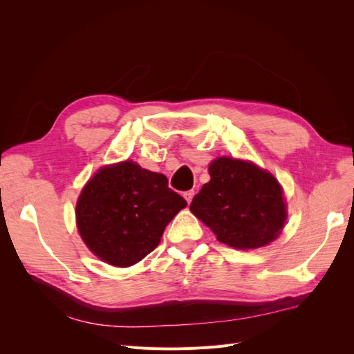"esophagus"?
I'll return each mask as SVG.
<instances>
[{
    "instance_id": "34e87169",
    "label": "esophagus",
    "mask_w": 354,
    "mask_h": 354,
    "mask_svg": "<svg viewBox=\"0 0 354 354\" xmlns=\"http://www.w3.org/2000/svg\"><path fill=\"white\" fill-rule=\"evenodd\" d=\"M185 199L187 201V203H190L192 202V199H194V196H195V190H187V192H185Z\"/></svg>"
}]
</instances>
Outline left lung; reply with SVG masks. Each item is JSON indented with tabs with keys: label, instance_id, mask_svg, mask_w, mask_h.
Instances as JSON below:
<instances>
[{
	"label": "left lung",
	"instance_id": "1",
	"mask_svg": "<svg viewBox=\"0 0 354 354\" xmlns=\"http://www.w3.org/2000/svg\"><path fill=\"white\" fill-rule=\"evenodd\" d=\"M211 180L190 203V211L238 250L264 246L283 229L286 207L277 180L257 165L218 158L209 165Z\"/></svg>",
	"mask_w": 354,
	"mask_h": 354
}]
</instances>
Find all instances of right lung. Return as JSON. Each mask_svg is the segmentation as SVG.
Returning a JSON list of instances; mask_svg holds the SVG:
<instances>
[{
  "label": "right lung",
  "instance_id": "1",
  "mask_svg": "<svg viewBox=\"0 0 354 354\" xmlns=\"http://www.w3.org/2000/svg\"><path fill=\"white\" fill-rule=\"evenodd\" d=\"M187 205L164 174L130 160L97 171L77 203L85 245L100 260L128 267L152 252L167 224Z\"/></svg>",
  "mask_w": 354,
  "mask_h": 354
}]
</instances>
